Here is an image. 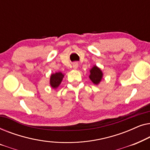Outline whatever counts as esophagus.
Listing matches in <instances>:
<instances>
[{
    "instance_id": "obj_1",
    "label": "esophagus",
    "mask_w": 150,
    "mask_h": 150,
    "mask_svg": "<svg viewBox=\"0 0 150 150\" xmlns=\"http://www.w3.org/2000/svg\"><path fill=\"white\" fill-rule=\"evenodd\" d=\"M72 67L74 69H76L78 67H79V64H78V63H76V62L74 63L73 65H72Z\"/></svg>"
}]
</instances>
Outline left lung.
<instances>
[{"mask_svg": "<svg viewBox=\"0 0 150 150\" xmlns=\"http://www.w3.org/2000/svg\"><path fill=\"white\" fill-rule=\"evenodd\" d=\"M90 74L89 76L90 80L94 85H98L101 82L102 78H103V72L100 67L97 65H94L93 67L90 69Z\"/></svg>", "mask_w": 150, "mask_h": 150, "instance_id": "obj_1", "label": "left lung"}]
</instances>
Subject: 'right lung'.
I'll list each match as a JSON object with an SVG mask.
<instances>
[{"label": "right lung", "mask_w": 150, "mask_h": 150, "mask_svg": "<svg viewBox=\"0 0 150 150\" xmlns=\"http://www.w3.org/2000/svg\"><path fill=\"white\" fill-rule=\"evenodd\" d=\"M64 74L61 71L52 74L50 78V85L52 89H56L61 85V82L63 81Z\"/></svg>", "instance_id": "1"}]
</instances>
